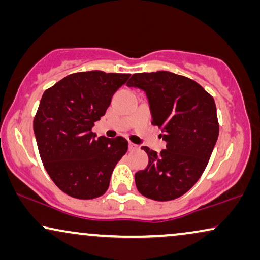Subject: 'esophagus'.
Masks as SVG:
<instances>
[{
	"instance_id": "34e87169",
	"label": "esophagus",
	"mask_w": 260,
	"mask_h": 260,
	"mask_svg": "<svg viewBox=\"0 0 260 260\" xmlns=\"http://www.w3.org/2000/svg\"><path fill=\"white\" fill-rule=\"evenodd\" d=\"M138 148H140V147H138V145L131 143V142L129 143V149H130V150H137Z\"/></svg>"
}]
</instances>
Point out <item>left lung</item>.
<instances>
[{"instance_id":"obj_1","label":"left lung","mask_w":260,"mask_h":260,"mask_svg":"<svg viewBox=\"0 0 260 260\" xmlns=\"http://www.w3.org/2000/svg\"><path fill=\"white\" fill-rule=\"evenodd\" d=\"M126 85L147 94L152 124L167 142L161 154L142 147L149 165L135 174L138 191L156 201H169L197 183L219 136L214 99L197 81L158 71L135 73Z\"/></svg>"}]
</instances>
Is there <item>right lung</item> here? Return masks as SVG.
Wrapping results in <instances>:
<instances>
[{
	"label": "right lung",
	"instance_id": "obj_1",
	"mask_svg": "<svg viewBox=\"0 0 260 260\" xmlns=\"http://www.w3.org/2000/svg\"><path fill=\"white\" fill-rule=\"evenodd\" d=\"M130 74L88 71L70 74L45 91L33 127L41 161L56 186L72 198L108 190L117 162L127 151L123 137H97L94 122Z\"/></svg>",
	"mask_w": 260,
	"mask_h": 260
}]
</instances>
